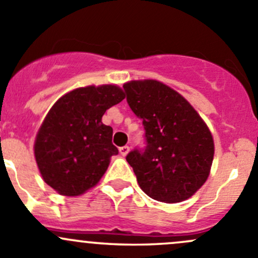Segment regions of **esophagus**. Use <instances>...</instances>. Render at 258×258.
<instances>
[{
    "instance_id": "obj_1",
    "label": "esophagus",
    "mask_w": 258,
    "mask_h": 258,
    "mask_svg": "<svg viewBox=\"0 0 258 258\" xmlns=\"http://www.w3.org/2000/svg\"><path fill=\"white\" fill-rule=\"evenodd\" d=\"M130 151V147H128V145H125V147H121V148H119V153L121 154V155L123 156H125V155H128V153Z\"/></svg>"
}]
</instances>
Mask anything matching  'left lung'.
<instances>
[{"mask_svg":"<svg viewBox=\"0 0 258 258\" xmlns=\"http://www.w3.org/2000/svg\"><path fill=\"white\" fill-rule=\"evenodd\" d=\"M123 88L145 129L147 147L126 155L140 188L166 204L191 198L208 180L214 160L206 123L181 94L161 82L132 81Z\"/></svg>","mask_w":258,"mask_h":258,"instance_id":"8db88e82","label":"left lung"}]
</instances>
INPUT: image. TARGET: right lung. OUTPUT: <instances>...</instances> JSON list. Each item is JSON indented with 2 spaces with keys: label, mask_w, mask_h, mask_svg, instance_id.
Here are the masks:
<instances>
[{
  "label": "right lung",
  "mask_w": 258,
  "mask_h": 258,
  "mask_svg": "<svg viewBox=\"0 0 258 258\" xmlns=\"http://www.w3.org/2000/svg\"><path fill=\"white\" fill-rule=\"evenodd\" d=\"M125 98L114 84L77 88L50 108L37 133L34 158L44 182L64 196H79L99 182L118 154L107 109Z\"/></svg>",
  "instance_id": "right-lung-1"
}]
</instances>
